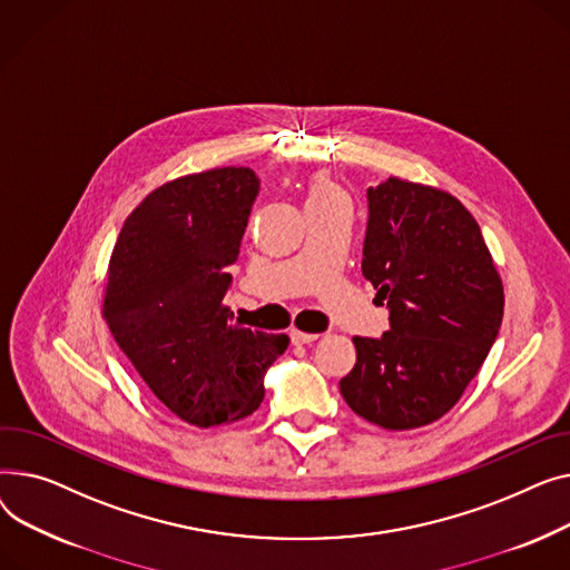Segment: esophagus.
Wrapping results in <instances>:
<instances>
[{"label":"esophagus","mask_w":570,"mask_h":570,"mask_svg":"<svg viewBox=\"0 0 570 570\" xmlns=\"http://www.w3.org/2000/svg\"><path fill=\"white\" fill-rule=\"evenodd\" d=\"M289 338H292L294 345H311V343H315L320 336H317V333H306V331L292 328V331H289Z\"/></svg>","instance_id":"esophagus-1"}]
</instances>
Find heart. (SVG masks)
<instances>
[{
	"instance_id": "heart-1",
	"label": "heart",
	"mask_w": 570,
	"mask_h": 570,
	"mask_svg": "<svg viewBox=\"0 0 570 570\" xmlns=\"http://www.w3.org/2000/svg\"><path fill=\"white\" fill-rule=\"evenodd\" d=\"M333 195H341V193H338V188L333 186L328 179L317 177V179L311 184V195H308V199H326V197H333Z\"/></svg>"
}]
</instances>
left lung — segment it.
Wrapping results in <instances>:
<instances>
[{
    "label": "left lung",
    "mask_w": 570,
    "mask_h": 570,
    "mask_svg": "<svg viewBox=\"0 0 570 570\" xmlns=\"http://www.w3.org/2000/svg\"><path fill=\"white\" fill-rule=\"evenodd\" d=\"M361 272L386 301L389 331L354 338L345 403L386 430L442 419L476 377L504 315L479 223L453 195L389 177L367 188Z\"/></svg>",
    "instance_id": "8db88e82"
}]
</instances>
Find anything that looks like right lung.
<instances>
[{
    "instance_id": "right-lung-1",
    "label": "right lung",
    "mask_w": 570,
    "mask_h": 570,
    "mask_svg": "<svg viewBox=\"0 0 570 570\" xmlns=\"http://www.w3.org/2000/svg\"><path fill=\"white\" fill-rule=\"evenodd\" d=\"M259 179L216 167L163 184L132 212L115 244L104 317L160 403L197 428L250 416L285 333L232 324V285Z\"/></svg>"
}]
</instances>
